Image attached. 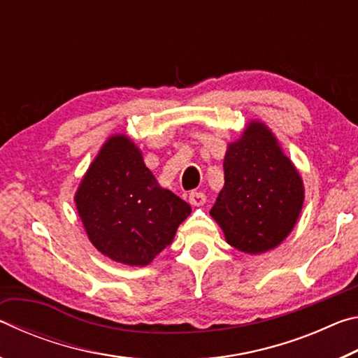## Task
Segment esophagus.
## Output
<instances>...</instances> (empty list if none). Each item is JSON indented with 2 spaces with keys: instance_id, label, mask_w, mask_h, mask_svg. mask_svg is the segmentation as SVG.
Listing matches in <instances>:
<instances>
[{
  "instance_id": "esophagus-1",
  "label": "esophagus",
  "mask_w": 358,
  "mask_h": 358,
  "mask_svg": "<svg viewBox=\"0 0 358 358\" xmlns=\"http://www.w3.org/2000/svg\"><path fill=\"white\" fill-rule=\"evenodd\" d=\"M207 201V196L201 191H191L189 192V203L194 205V207H201V205L205 203Z\"/></svg>"
}]
</instances>
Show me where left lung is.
I'll return each instance as SVG.
<instances>
[{"instance_id": "1", "label": "left lung", "mask_w": 358, "mask_h": 358, "mask_svg": "<svg viewBox=\"0 0 358 358\" xmlns=\"http://www.w3.org/2000/svg\"><path fill=\"white\" fill-rule=\"evenodd\" d=\"M299 172L262 123H251L224 157V187L210 215L230 246L259 254L281 243L303 205Z\"/></svg>"}]
</instances>
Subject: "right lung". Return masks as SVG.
<instances>
[{"instance_id":"obj_1","label":"right lung","mask_w":358,"mask_h":358,"mask_svg":"<svg viewBox=\"0 0 358 358\" xmlns=\"http://www.w3.org/2000/svg\"><path fill=\"white\" fill-rule=\"evenodd\" d=\"M76 203L88 238L104 256L148 265L173 241L189 203L157 185L126 136L108 138L78 187Z\"/></svg>"}]
</instances>
